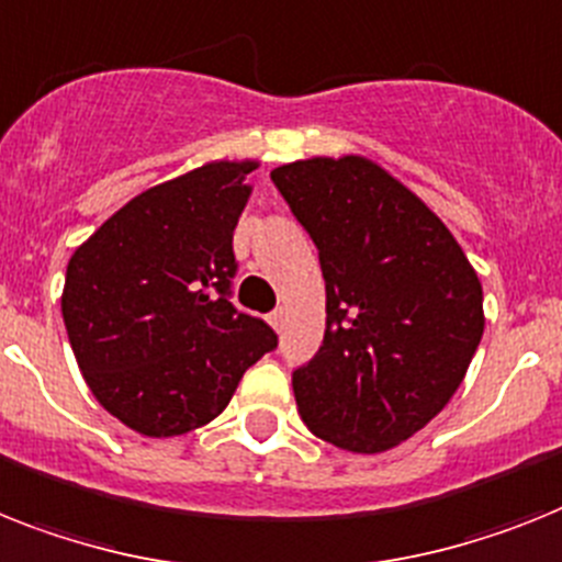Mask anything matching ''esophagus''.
<instances>
[{"label":"esophagus","mask_w":562,"mask_h":562,"mask_svg":"<svg viewBox=\"0 0 562 562\" xmlns=\"http://www.w3.org/2000/svg\"><path fill=\"white\" fill-rule=\"evenodd\" d=\"M268 323H271V328L277 334H282V328H285V308H277L271 314V317H268Z\"/></svg>","instance_id":"esophagus-1"}]
</instances>
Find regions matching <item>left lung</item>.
<instances>
[{"label": "left lung", "mask_w": 562, "mask_h": 562, "mask_svg": "<svg viewBox=\"0 0 562 562\" xmlns=\"http://www.w3.org/2000/svg\"><path fill=\"white\" fill-rule=\"evenodd\" d=\"M271 179L325 280L323 346L291 376L300 417L337 449H394L463 383L485 328L477 271L440 216L374 159H296Z\"/></svg>", "instance_id": "1"}]
</instances>
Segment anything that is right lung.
Masks as SVG:
<instances>
[{
	"mask_svg": "<svg viewBox=\"0 0 562 562\" xmlns=\"http://www.w3.org/2000/svg\"><path fill=\"white\" fill-rule=\"evenodd\" d=\"M259 159H214L136 193L68 259L63 319L85 383L143 437L225 412L245 369L277 346L228 303L234 228Z\"/></svg>",
	"mask_w": 562,
	"mask_h": 562,
	"instance_id": "right-lung-1",
	"label": "right lung"
}]
</instances>
